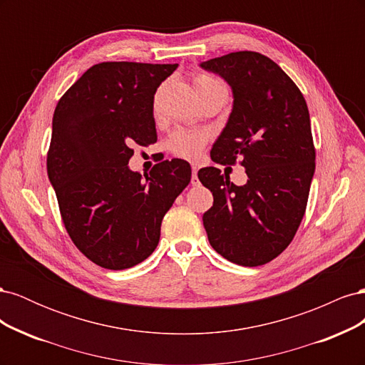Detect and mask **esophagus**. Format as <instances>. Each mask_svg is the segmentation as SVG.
Segmentation results:
<instances>
[{"label":"esophagus","instance_id":"1","mask_svg":"<svg viewBox=\"0 0 365 365\" xmlns=\"http://www.w3.org/2000/svg\"><path fill=\"white\" fill-rule=\"evenodd\" d=\"M200 184V180H197V168L196 165H192V185Z\"/></svg>","mask_w":365,"mask_h":365}]
</instances>
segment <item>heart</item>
Instances as JSON below:
<instances>
[{"mask_svg": "<svg viewBox=\"0 0 365 365\" xmlns=\"http://www.w3.org/2000/svg\"><path fill=\"white\" fill-rule=\"evenodd\" d=\"M193 85L196 88V93H204L210 91L213 88H225L219 81L213 79L207 74H197L193 79ZM208 140V135L204 132H196V130H187V129H178L175 130L168 140V148L172 153L182 158L195 160L200 157V153L204 148V145Z\"/></svg>", "mask_w": 365, "mask_h": 365, "instance_id": "obj_1", "label": "heart"}]
</instances>
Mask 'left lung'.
I'll list each match as a JSON object with an SVG mask.
<instances>
[{
	"instance_id": "8db88e82",
	"label": "left lung",
	"mask_w": 365,
	"mask_h": 365,
	"mask_svg": "<svg viewBox=\"0 0 365 365\" xmlns=\"http://www.w3.org/2000/svg\"><path fill=\"white\" fill-rule=\"evenodd\" d=\"M200 67L233 91V109L210 155L219 164L240 158L248 176L236 185L217 168L197 172L213 193L204 228L220 256L259 267L291 244L306 212L315 172L307 105L291 77L260 53H228Z\"/></svg>"
}]
</instances>
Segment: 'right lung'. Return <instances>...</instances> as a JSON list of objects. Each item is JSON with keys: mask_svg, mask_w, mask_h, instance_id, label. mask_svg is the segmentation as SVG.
<instances>
[{"mask_svg": "<svg viewBox=\"0 0 365 365\" xmlns=\"http://www.w3.org/2000/svg\"><path fill=\"white\" fill-rule=\"evenodd\" d=\"M178 63L102 62L58 102L48 180L74 245L106 269L132 268L155 251L161 220L192 178L173 158L145 178L129 169L132 146L157 141L153 96Z\"/></svg>", "mask_w": 365, "mask_h": 365, "instance_id": "obj_1", "label": "right lung"}]
</instances>
